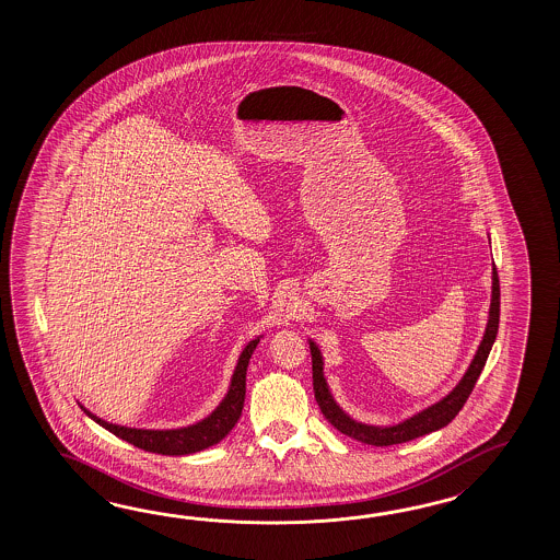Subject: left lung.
<instances>
[{
  "instance_id": "obj_1",
  "label": "left lung",
  "mask_w": 560,
  "mask_h": 560,
  "mask_svg": "<svg viewBox=\"0 0 560 560\" xmlns=\"http://www.w3.org/2000/svg\"><path fill=\"white\" fill-rule=\"evenodd\" d=\"M500 320V284L497 268L492 266V300H490V312H488L487 332L482 336V342L476 350L475 358L470 362V366L466 370L463 381L456 384L453 393L444 396L441 402L429 406L427 410L418 412L412 418H408L405 422L396 424V427H369L357 422L346 415L340 406L334 402L332 394L328 390V384L324 378V362H322L320 350L318 346L310 340V352H312V381H314V398L320 406L322 415L332 424L334 429L340 430L346 436L357 439L364 444L372 446H390V444H402V442L415 441L418 436L430 434L434 430H441L448 422H453L454 417L463 410L468 396L475 388L476 381L480 376V372L487 364L490 348L497 340Z\"/></svg>"
}]
</instances>
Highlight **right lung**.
<instances>
[{"label": "right lung", "instance_id": "add662e5", "mask_svg": "<svg viewBox=\"0 0 560 560\" xmlns=\"http://www.w3.org/2000/svg\"><path fill=\"white\" fill-rule=\"evenodd\" d=\"M258 342H260V338H254L242 350L236 370L232 374V382H230L228 394L214 412L210 417L200 420V422L186 427V429H128V427L109 424L106 420L92 415L90 410H85L84 406L82 408H84L85 415L95 420L100 427H104V429L109 430L112 434H116L121 441L130 442V444L142 448L145 453L170 454V456L200 453L203 448L214 446V444L222 441L228 432L234 429V424L238 422L242 408H244V396H246V370H248L252 352L256 350Z\"/></svg>", "mask_w": 560, "mask_h": 560}]
</instances>
